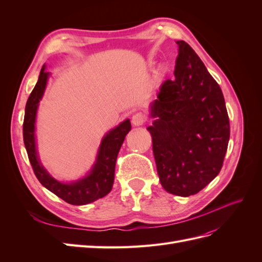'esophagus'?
Returning <instances> with one entry per match:
<instances>
[{
  "label": "esophagus",
  "instance_id": "esophagus-1",
  "mask_svg": "<svg viewBox=\"0 0 262 262\" xmlns=\"http://www.w3.org/2000/svg\"><path fill=\"white\" fill-rule=\"evenodd\" d=\"M146 121V117L144 114L138 113L132 116V123L133 125H142Z\"/></svg>",
  "mask_w": 262,
  "mask_h": 262
}]
</instances>
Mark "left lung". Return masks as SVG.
<instances>
[{"mask_svg": "<svg viewBox=\"0 0 262 262\" xmlns=\"http://www.w3.org/2000/svg\"><path fill=\"white\" fill-rule=\"evenodd\" d=\"M175 78L165 81L150 106L148 126L158 177L166 191L189 196L215 178L229 140V119L221 87L184 40Z\"/></svg>", "mask_w": 262, "mask_h": 262, "instance_id": "8db88e82", "label": "left lung"}]
</instances>
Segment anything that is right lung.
Returning <instances> with one entry per match:
<instances>
[{"instance_id":"add662e5","label":"right lung","mask_w":262,"mask_h":262,"mask_svg":"<svg viewBox=\"0 0 262 262\" xmlns=\"http://www.w3.org/2000/svg\"><path fill=\"white\" fill-rule=\"evenodd\" d=\"M45 68L46 67L43 66L40 71L38 82L33 92L30 93L25 107L23 137L29 162L40 184L49 191L61 198L62 200L73 205L92 203L112 191L117 156L125 136L131 130L130 120L126 119L104 137L98 149L96 163L93 166L89 175L78 181L71 182V184H63V182L55 180L39 162L35 142L36 114L49 77V72L45 71Z\"/></svg>"}]
</instances>
